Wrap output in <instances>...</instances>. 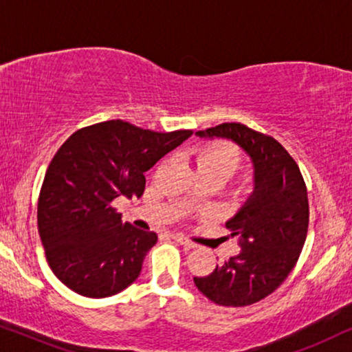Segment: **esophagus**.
Segmentation results:
<instances>
[{
    "mask_svg": "<svg viewBox=\"0 0 352 352\" xmlns=\"http://www.w3.org/2000/svg\"><path fill=\"white\" fill-rule=\"evenodd\" d=\"M173 239L176 240L177 243H181L182 247H186L187 250H192V248H195L197 245L192 242V240H189V239H186V237H182V235H173Z\"/></svg>",
    "mask_w": 352,
    "mask_h": 352,
    "instance_id": "1",
    "label": "esophagus"
}]
</instances>
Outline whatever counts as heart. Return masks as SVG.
Segmentation results:
<instances>
[{"label":"heart","instance_id":"b5f03b06","mask_svg":"<svg viewBox=\"0 0 352 352\" xmlns=\"http://www.w3.org/2000/svg\"><path fill=\"white\" fill-rule=\"evenodd\" d=\"M195 162L199 171H218L230 177L242 166L243 157L232 142L216 141L200 147Z\"/></svg>","mask_w":352,"mask_h":352}]
</instances>
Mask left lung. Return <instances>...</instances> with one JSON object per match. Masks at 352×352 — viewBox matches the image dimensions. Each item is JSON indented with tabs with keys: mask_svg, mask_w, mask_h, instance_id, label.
Segmentation results:
<instances>
[{
	"mask_svg": "<svg viewBox=\"0 0 352 352\" xmlns=\"http://www.w3.org/2000/svg\"><path fill=\"white\" fill-rule=\"evenodd\" d=\"M197 134L237 142L253 160L254 190L226 223L242 252L194 282L219 306L254 305L280 287L300 258L309 226L306 182L293 157L272 136L242 123H221Z\"/></svg>",
	"mask_w": 352,
	"mask_h": 352,
	"instance_id": "left-lung-1",
	"label": "left lung"
}]
</instances>
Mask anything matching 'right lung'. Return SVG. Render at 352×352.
<instances>
[{"mask_svg": "<svg viewBox=\"0 0 352 352\" xmlns=\"http://www.w3.org/2000/svg\"><path fill=\"white\" fill-rule=\"evenodd\" d=\"M192 133L109 120L62 144L46 170L36 219L47 264L64 285L81 296L107 298L136 280L158 237L123 223L112 201L142 197L144 173Z\"/></svg>", "mask_w": 352, "mask_h": 352, "instance_id": "add662e5", "label": "right lung"}]
</instances>
